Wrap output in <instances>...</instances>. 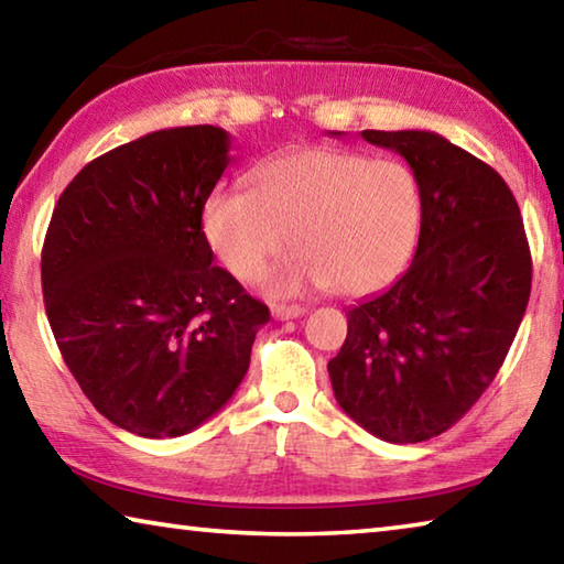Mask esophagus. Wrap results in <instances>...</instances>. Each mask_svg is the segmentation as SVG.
I'll use <instances>...</instances> for the list:
<instances>
[{"label": "esophagus", "mask_w": 564, "mask_h": 564, "mask_svg": "<svg viewBox=\"0 0 564 564\" xmlns=\"http://www.w3.org/2000/svg\"><path fill=\"white\" fill-rule=\"evenodd\" d=\"M271 313H273V318L289 321V318H301L303 313H305V308H303V305H283V303H275L273 308H271Z\"/></svg>", "instance_id": "1"}]
</instances>
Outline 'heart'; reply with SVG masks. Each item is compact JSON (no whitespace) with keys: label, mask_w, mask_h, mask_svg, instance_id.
<instances>
[{"label":"heart","mask_w":564,"mask_h":564,"mask_svg":"<svg viewBox=\"0 0 564 564\" xmlns=\"http://www.w3.org/2000/svg\"><path fill=\"white\" fill-rule=\"evenodd\" d=\"M251 191H216L202 214L206 243L238 281H253L289 241L299 246L271 289H383L403 271L423 224L415 171L398 159L313 147L253 171Z\"/></svg>","instance_id":"heart-1"}]
</instances>
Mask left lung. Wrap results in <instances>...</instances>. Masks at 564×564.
Masks as SVG:
<instances>
[{
	"label": "left lung",
	"mask_w": 564,
	"mask_h": 564,
	"mask_svg": "<svg viewBox=\"0 0 564 564\" xmlns=\"http://www.w3.org/2000/svg\"><path fill=\"white\" fill-rule=\"evenodd\" d=\"M360 137L415 171L423 224L405 273L346 311L330 386L343 413L380 441H431L477 403L508 356L530 299L528 236L498 171L441 133Z\"/></svg>",
	"instance_id": "8db88e82"
}]
</instances>
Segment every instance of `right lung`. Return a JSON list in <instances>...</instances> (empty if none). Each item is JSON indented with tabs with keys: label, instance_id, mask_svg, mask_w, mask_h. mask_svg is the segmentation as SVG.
Returning a JSON list of instances; mask_svg holds the SVG:
<instances>
[{
	"label": "right lung",
	"instance_id": "obj_1",
	"mask_svg": "<svg viewBox=\"0 0 564 564\" xmlns=\"http://www.w3.org/2000/svg\"><path fill=\"white\" fill-rule=\"evenodd\" d=\"M231 133L176 127L111 149L64 188L42 248L56 346L99 413L141 437L216 415L269 308L214 265L202 214Z\"/></svg>",
	"mask_w": 564,
	"mask_h": 564
}]
</instances>
